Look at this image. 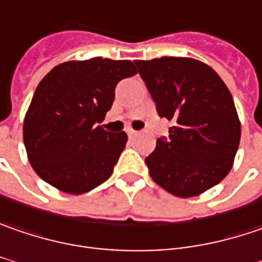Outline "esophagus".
<instances>
[{
	"label": "esophagus",
	"mask_w": 262,
	"mask_h": 262,
	"mask_svg": "<svg viewBox=\"0 0 262 262\" xmlns=\"http://www.w3.org/2000/svg\"><path fill=\"white\" fill-rule=\"evenodd\" d=\"M127 135H129L130 138H133V136H136V135H138V132L133 130V129H127Z\"/></svg>",
	"instance_id": "esophagus-1"
}]
</instances>
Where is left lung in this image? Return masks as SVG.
Instances as JSON below:
<instances>
[{
    "label": "left lung",
    "instance_id": "left-lung-1",
    "mask_svg": "<svg viewBox=\"0 0 262 262\" xmlns=\"http://www.w3.org/2000/svg\"><path fill=\"white\" fill-rule=\"evenodd\" d=\"M159 116L173 123L145 159L167 192L188 199L220 184L233 167L240 120L233 96L209 65L191 57L135 60Z\"/></svg>",
    "mask_w": 262,
    "mask_h": 262
}]
</instances>
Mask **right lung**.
Wrapping results in <instances>:
<instances>
[{"mask_svg":"<svg viewBox=\"0 0 262 262\" xmlns=\"http://www.w3.org/2000/svg\"><path fill=\"white\" fill-rule=\"evenodd\" d=\"M138 72L130 60L93 57L63 62L37 87L24 121L28 160L41 179L68 194H84L111 177L126 132L102 126L116 85Z\"/></svg>","mask_w":262,"mask_h":262,"instance_id":"1","label":"right lung"}]
</instances>
